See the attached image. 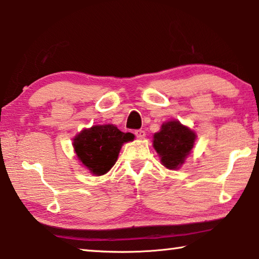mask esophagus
Masks as SVG:
<instances>
[{
	"label": "esophagus",
	"mask_w": 259,
	"mask_h": 259,
	"mask_svg": "<svg viewBox=\"0 0 259 259\" xmlns=\"http://www.w3.org/2000/svg\"><path fill=\"white\" fill-rule=\"evenodd\" d=\"M135 135H136V137L137 138H140V139H143L144 137H145V131L144 130H142V129H138V130H135Z\"/></svg>",
	"instance_id": "esophagus-1"
}]
</instances>
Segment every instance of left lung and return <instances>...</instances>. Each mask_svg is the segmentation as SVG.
Returning <instances> with one entry per match:
<instances>
[{"mask_svg":"<svg viewBox=\"0 0 259 259\" xmlns=\"http://www.w3.org/2000/svg\"><path fill=\"white\" fill-rule=\"evenodd\" d=\"M195 134L178 121L162 124L154 135L153 146L161 156V162L168 169H177L184 163L194 145Z\"/></svg>","mask_w":259,"mask_h":259,"instance_id":"8db88e82","label":"left lung"}]
</instances>
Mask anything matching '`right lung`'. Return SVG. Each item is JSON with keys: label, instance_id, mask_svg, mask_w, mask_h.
<instances>
[{"label": "right lung", "instance_id": "right-lung-1", "mask_svg": "<svg viewBox=\"0 0 259 259\" xmlns=\"http://www.w3.org/2000/svg\"><path fill=\"white\" fill-rule=\"evenodd\" d=\"M134 139L130 133H122L115 125H95L81 131L74 138L78 160L96 176L106 174L115 164L123 143Z\"/></svg>", "mask_w": 259, "mask_h": 259}]
</instances>
